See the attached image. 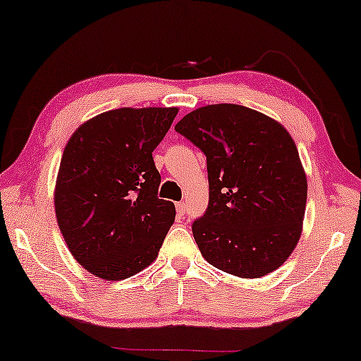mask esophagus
<instances>
[{"label":"esophagus","mask_w":361,"mask_h":361,"mask_svg":"<svg viewBox=\"0 0 361 361\" xmlns=\"http://www.w3.org/2000/svg\"><path fill=\"white\" fill-rule=\"evenodd\" d=\"M176 212H178V216H183V214H185V211H186V204H185V202H176Z\"/></svg>","instance_id":"34e87169"}]
</instances>
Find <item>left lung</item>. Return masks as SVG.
Returning a JSON list of instances; mask_svg holds the SVG:
<instances>
[{
  "instance_id": "8db88e82",
  "label": "left lung",
  "mask_w": 361,
  "mask_h": 361,
  "mask_svg": "<svg viewBox=\"0 0 361 361\" xmlns=\"http://www.w3.org/2000/svg\"><path fill=\"white\" fill-rule=\"evenodd\" d=\"M175 130L204 152L209 206L192 224L207 263L262 278L288 260L302 232L307 178L293 137L270 116L240 104H207Z\"/></svg>"
}]
</instances>
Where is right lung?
<instances>
[{
	"label": "right lung",
	"instance_id": "obj_1",
	"mask_svg": "<svg viewBox=\"0 0 361 361\" xmlns=\"http://www.w3.org/2000/svg\"><path fill=\"white\" fill-rule=\"evenodd\" d=\"M178 108H119L85 121L65 145L54 190L55 216L70 253L108 281L155 262L175 221L159 200L152 152Z\"/></svg>",
	"mask_w": 361,
	"mask_h": 361
}]
</instances>
